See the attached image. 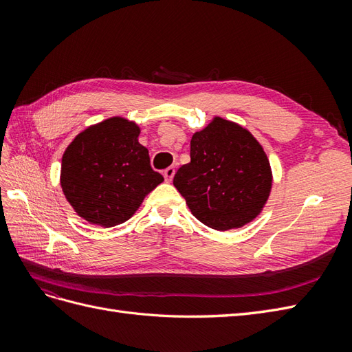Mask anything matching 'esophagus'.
Here are the masks:
<instances>
[{"instance_id": "34e87169", "label": "esophagus", "mask_w": 352, "mask_h": 352, "mask_svg": "<svg viewBox=\"0 0 352 352\" xmlns=\"http://www.w3.org/2000/svg\"><path fill=\"white\" fill-rule=\"evenodd\" d=\"M163 175H164V179L167 180V182H172V179H173V176H175V167L173 166H170V167H167L164 172H163Z\"/></svg>"}]
</instances>
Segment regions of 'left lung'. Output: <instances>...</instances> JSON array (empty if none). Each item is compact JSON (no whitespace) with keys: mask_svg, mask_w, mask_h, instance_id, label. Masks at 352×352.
<instances>
[{"mask_svg":"<svg viewBox=\"0 0 352 352\" xmlns=\"http://www.w3.org/2000/svg\"><path fill=\"white\" fill-rule=\"evenodd\" d=\"M173 185L192 214L225 232L260 214L272 189V168L263 146L242 126L214 117L190 140V163Z\"/></svg>","mask_w":352,"mask_h":352,"instance_id":"1","label":"left lung"}]
</instances>
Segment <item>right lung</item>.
<instances>
[{
  "label": "right lung",
  "instance_id": "right-lung-1",
  "mask_svg": "<svg viewBox=\"0 0 352 352\" xmlns=\"http://www.w3.org/2000/svg\"><path fill=\"white\" fill-rule=\"evenodd\" d=\"M140 132L133 122L111 117L80 132L63 154V192L92 225L111 228L129 220L164 180L138 142Z\"/></svg>",
  "mask_w": 352,
  "mask_h": 352
}]
</instances>
